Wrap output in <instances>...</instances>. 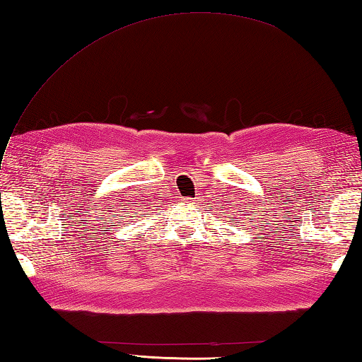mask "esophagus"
Segmentation results:
<instances>
[{"label":"esophagus","instance_id":"obj_1","mask_svg":"<svg viewBox=\"0 0 362 362\" xmlns=\"http://www.w3.org/2000/svg\"><path fill=\"white\" fill-rule=\"evenodd\" d=\"M183 202H187V204H194V201L191 197H187V199H183Z\"/></svg>","mask_w":362,"mask_h":362}]
</instances>
